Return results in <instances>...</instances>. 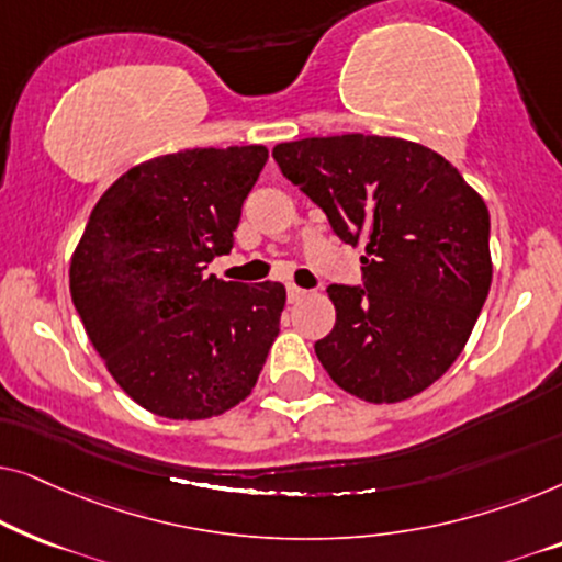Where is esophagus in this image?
I'll use <instances>...</instances> for the list:
<instances>
[{
  "instance_id": "esophagus-1",
  "label": "esophagus",
  "mask_w": 562,
  "mask_h": 562,
  "mask_svg": "<svg viewBox=\"0 0 562 562\" xmlns=\"http://www.w3.org/2000/svg\"><path fill=\"white\" fill-rule=\"evenodd\" d=\"M286 296H289V304H294V302H299V299L306 296V291L294 286V283H289V286H286Z\"/></svg>"
}]
</instances>
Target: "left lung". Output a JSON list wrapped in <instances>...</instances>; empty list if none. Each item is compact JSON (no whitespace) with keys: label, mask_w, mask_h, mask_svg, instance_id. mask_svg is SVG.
Wrapping results in <instances>:
<instances>
[{"label":"left lung","mask_w":562,"mask_h":562,"mask_svg":"<svg viewBox=\"0 0 562 562\" xmlns=\"http://www.w3.org/2000/svg\"><path fill=\"white\" fill-rule=\"evenodd\" d=\"M273 158L342 243L366 248L363 283L327 286L337 319L314 352L329 379L371 404L432 386L491 289L483 199L440 153L398 137H306Z\"/></svg>","instance_id":"left-lung-1"}]
</instances>
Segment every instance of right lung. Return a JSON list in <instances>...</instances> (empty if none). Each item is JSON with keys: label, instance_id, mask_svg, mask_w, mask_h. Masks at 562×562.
I'll return each mask as SVG.
<instances>
[{"label": "right lung", "instance_id": "obj_1", "mask_svg": "<svg viewBox=\"0 0 562 562\" xmlns=\"http://www.w3.org/2000/svg\"><path fill=\"white\" fill-rule=\"evenodd\" d=\"M263 145L194 148L130 168L99 199L71 258V299L130 398L168 419L233 409L279 335L286 289L206 273L233 250Z\"/></svg>", "mask_w": 562, "mask_h": 562}]
</instances>
